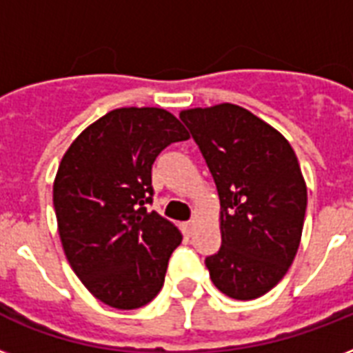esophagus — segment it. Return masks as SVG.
Segmentation results:
<instances>
[{"label":"esophagus","instance_id":"1","mask_svg":"<svg viewBox=\"0 0 353 353\" xmlns=\"http://www.w3.org/2000/svg\"><path fill=\"white\" fill-rule=\"evenodd\" d=\"M194 229H196V220L185 221V223H183V231L187 232V234H192Z\"/></svg>","mask_w":353,"mask_h":353}]
</instances>
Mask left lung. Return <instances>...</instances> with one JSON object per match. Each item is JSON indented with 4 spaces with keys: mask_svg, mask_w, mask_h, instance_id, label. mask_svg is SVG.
Listing matches in <instances>:
<instances>
[{
    "mask_svg": "<svg viewBox=\"0 0 353 353\" xmlns=\"http://www.w3.org/2000/svg\"><path fill=\"white\" fill-rule=\"evenodd\" d=\"M201 150L220 196L221 247L205 258L210 280L236 301L273 290L293 263L307 188L291 144L236 104L179 113Z\"/></svg>",
    "mask_w": 353,
    "mask_h": 353,
    "instance_id": "obj_1",
    "label": "left lung"
}]
</instances>
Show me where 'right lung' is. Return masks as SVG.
I'll use <instances>...</instances> for the list:
<instances>
[{"label":"right lung","mask_w":353,"mask_h":353,"mask_svg":"<svg viewBox=\"0 0 353 353\" xmlns=\"http://www.w3.org/2000/svg\"><path fill=\"white\" fill-rule=\"evenodd\" d=\"M190 137L161 108H119L74 139L52 185L58 234L91 295L117 310L148 304L165 282L181 232L152 203V165Z\"/></svg>","instance_id":"1"}]
</instances>
